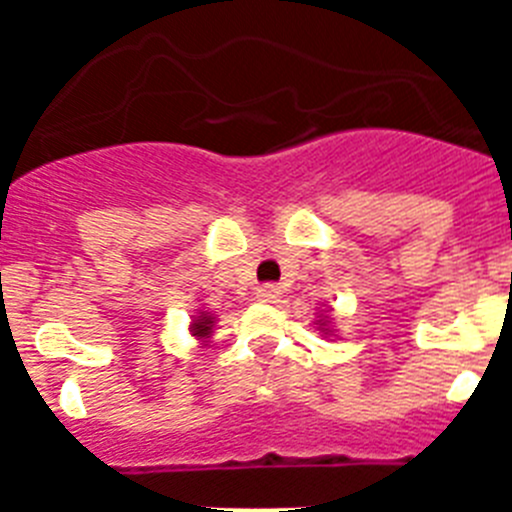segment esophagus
I'll return each mask as SVG.
<instances>
[{
	"label": "esophagus",
	"mask_w": 512,
	"mask_h": 512,
	"mask_svg": "<svg viewBox=\"0 0 512 512\" xmlns=\"http://www.w3.org/2000/svg\"><path fill=\"white\" fill-rule=\"evenodd\" d=\"M279 295H282V289L277 284H261V287H256V300L259 302H277Z\"/></svg>",
	"instance_id": "obj_1"
}]
</instances>
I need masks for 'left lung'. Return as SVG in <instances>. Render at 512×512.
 <instances>
[{
  "mask_svg": "<svg viewBox=\"0 0 512 512\" xmlns=\"http://www.w3.org/2000/svg\"><path fill=\"white\" fill-rule=\"evenodd\" d=\"M320 325H323V323H320Z\"/></svg>",
  "mask_w": 512,
  "mask_h": 512,
  "instance_id": "obj_1",
  "label": "left lung"
}]
</instances>
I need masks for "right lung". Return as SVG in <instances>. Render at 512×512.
I'll use <instances>...</instances> for the list:
<instances>
[{
	"mask_svg": "<svg viewBox=\"0 0 512 512\" xmlns=\"http://www.w3.org/2000/svg\"><path fill=\"white\" fill-rule=\"evenodd\" d=\"M212 323H215V320L210 318V315H207V312H202L200 318L194 320V325H192V336H197V338H207L212 333Z\"/></svg>",
	"mask_w": 512,
	"mask_h": 512,
	"instance_id": "obj_1",
	"label": "right lung"
}]
</instances>
